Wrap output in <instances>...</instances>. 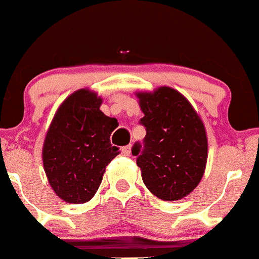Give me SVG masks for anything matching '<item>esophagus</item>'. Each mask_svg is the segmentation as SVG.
<instances>
[{
    "instance_id": "esophagus-1",
    "label": "esophagus",
    "mask_w": 259,
    "mask_h": 259,
    "mask_svg": "<svg viewBox=\"0 0 259 259\" xmlns=\"http://www.w3.org/2000/svg\"><path fill=\"white\" fill-rule=\"evenodd\" d=\"M122 153L124 155H130V153H131V145H125L122 148Z\"/></svg>"
}]
</instances>
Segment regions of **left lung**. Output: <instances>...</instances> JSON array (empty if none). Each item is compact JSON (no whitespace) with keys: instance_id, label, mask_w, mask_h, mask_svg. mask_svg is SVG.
Here are the masks:
<instances>
[{"instance_id":"8db88e82","label":"left lung","mask_w":259,"mask_h":259,"mask_svg":"<svg viewBox=\"0 0 259 259\" xmlns=\"http://www.w3.org/2000/svg\"><path fill=\"white\" fill-rule=\"evenodd\" d=\"M146 135L135 143L132 154L146 188L163 201L191 193L202 179L207 159L205 127L192 105L175 89L139 93Z\"/></svg>"}]
</instances>
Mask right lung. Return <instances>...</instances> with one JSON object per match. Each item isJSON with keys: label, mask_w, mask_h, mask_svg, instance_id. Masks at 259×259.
I'll list each match as a JSON object with an SVG mask.
<instances>
[{"label": "right lung", "mask_w": 259, "mask_h": 259, "mask_svg": "<svg viewBox=\"0 0 259 259\" xmlns=\"http://www.w3.org/2000/svg\"><path fill=\"white\" fill-rule=\"evenodd\" d=\"M100 106L101 98L88 89L72 93L58 109L45 137V172L53 191L66 202L91 200L106 166L119 154V148L110 143L118 120L105 115Z\"/></svg>", "instance_id": "right-lung-1"}]
</instances>
